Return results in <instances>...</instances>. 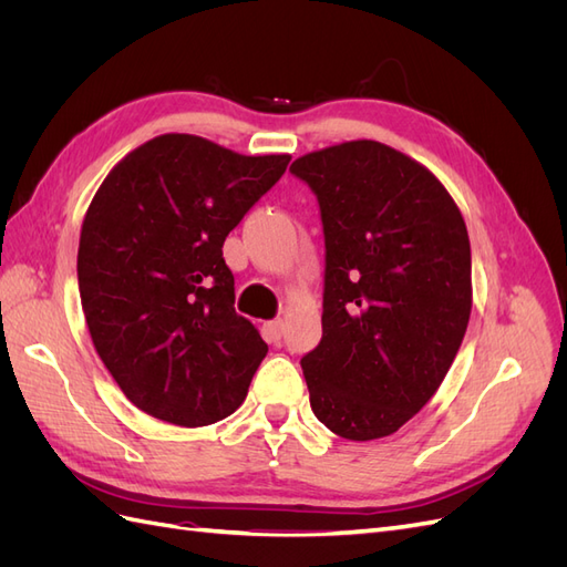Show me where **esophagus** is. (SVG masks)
<instances>
[{
    "label": "esophagus",
    "instance_id": "1",
    "mask_svg": "<svg viewBox=\"0 0 567 567\" xmlns=\"http://www.w3.org/2000/svg\"><path fill=\"white\" fill-rule=\"evenodd\" d=\"M284 321L281 319H274V321H267L265 326H262V331H265V338L267 340H271V342H279L281 340V336H284Z\"/></svg>",
    "mask_w": 567,
    "mask_h": 567
}]
</instances>
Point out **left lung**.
I'll list each match as a JSON object with an SVG mask.
<instances>
[{
    "mask_svg": "<svg viewBox=\"0 0 567 567\" xmlns=\"http://www.w3.org/2000/svg\"><path fill=\"white\" fill-rule=\"evenodd\" d=\"M319 200L326 269L321 342L300 359L315 416L379 440L437 392L471 319L466 221L440 179L359 140L298 158Z\"/></svg>",
    "mask_w": 567,
    "mask_h": 567,
    "instance_id": "1",
    "label": "left lung"
}]
</instances>
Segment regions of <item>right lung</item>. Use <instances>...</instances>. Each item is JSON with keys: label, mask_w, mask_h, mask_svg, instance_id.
<instances>
[{"label": "right lung", "mask_w": 567, "mask_h": 567, "mask_svg": "<svg viewBox=\"0 0 567 567\" xmlns=\"http://www.w3.org/2000/svg\"><path fill=\"white\" fill-rule=\"evenodd\" d=\"M288 161L161 134L99 186L80 231L82 310L101 362L148 416L198 427L244 404L267 342L234 310L221 246Z\"/></svg>", "instance_id": "right-lung-1"}]
</instances>
